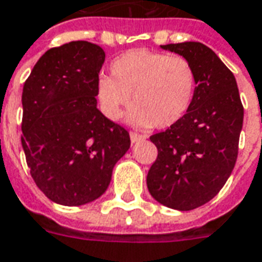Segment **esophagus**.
<instances>
[{"mask_svg": "<svg viewBox=\"0 0 262 262\" xmlns=\"http://www.w3.org/2000/svg\"><path fill=\"white\" fill-rule=\"evenodd\" d=\"M129 135H130L132 143H136V141H140V140H143V139H146V136H144V135H140V133H137V132H130Z\"/></svg>", "mask_w": 262, "mask_h": 262, "instance_id": "34e87169", "label": "esophagus"}]
</instances>
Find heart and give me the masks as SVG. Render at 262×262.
I'll list each match as a JSON object with an SVG mask.
<instances>
[{
    "instance_id": "obj_1",
    "label": "heart",
    "mask_w": 262,
    "mask_h": 262,
    "mask_svg": "<svg viewBox=\"0 0 262 262\" xmlns=\"http://www.w3.org/2000/svg\"><path fill=\"white\" fill-rule=\"evenodd\" d=\"M110 71L111 77L98 79L96 94L111 121H119L132 104L133 125L166 129L185 118L194 100L197 76L185 57L132 50L116 57Z\"/></svg>"
}]
</instances>
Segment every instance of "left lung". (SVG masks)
Here are the masks:
<instances>
[{
    "instance_id": "left-lung-1",
    "label": "left lung",
    "mask_w": 262,
    "mask_h": 262,
    "mask_svg": "<svg viewBox=\"0 0 262 262\" xmlns=\"http://www.w3.org/2000/svg\"><path fill=\"white\" fill-rule=\"evenodd\" d=\"M161 48L190 62L197 87L185 118L150 137L158 156L147 187L161 204L190 211L212 200L232 173L245 110L233 73L211 48L197 41Z\"/></svg>"
}]
</instances>
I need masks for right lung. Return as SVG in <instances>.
I'll list each match as a JSON object with an SVG mask.
<instances>
[{"label": "right lung", "instance_id": "right-lung-1", "mask_svg": "<svg viewBox=\"0 0 262 262\" xmlns=\"http://www.w3.org/2000/svg\"><path fill=\"white\" fill-rule=\"evenodd\" d=\"M105 52L89 41L48 50L22 93V147L30 175L48 199L83 205L105 193L130 147L129 132L97 108Z\"/></svg>", "mask_w": 262, "mask_h": 262}]
</instances>
